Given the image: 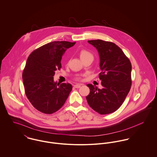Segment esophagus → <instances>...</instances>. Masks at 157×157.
<instances>
[{
	"label": "esophagus",
	"instance_id": "1",
	"mask_svg": "<svg viewBox=\"0 0 157 157\" xmlns=\"http://www.w3.org/2000/svg\"><path fill=\"white\" fill-rule=\"evenodd\" d=\"M81 86H82V84H76V85H74V88H79L81 87Z\"/></svg>",
	"mask_w": 157,
	"mask_h": 157
}]
</instances>
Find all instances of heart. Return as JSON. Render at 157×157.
<instances>
[{"instance_id":"b5f03b06","label":"heart","mask_w":157,"mask_h":157,"mask_svg":"<svg viewBox=\"0 0 157 157\" xmlns=\"http://www.w3.org/2000/svg\"><path fill=\"white\" fill-rule=\"evenodd\" d=\"M80 57L82 60H83L85 59H86V58H88V57L93 58V56L89 51L83 49V50H82L80 52Z\"/></svg>"}]
</instances>
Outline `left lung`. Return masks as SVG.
Listing matches in <instances>:
<instances>
[{
  "label": "left lung",
  "mask_w": 157,
  "mask_h": 157,
  "mask_svg": "<svg viewBox=\"0 0 157 157\" xmlns=\"http://www.w3.org/2000/svg\"><path fill=\"white\" fill-rule=\"evenodd\" d=\"M99 55V78L102 89L88 84L90 93L86 100L90 107L100 114L117 111L123 104L131 86L132 65L123 51L115 44L101 40H88Z\"/></svg>",
  "instance_id": "left-lung-1"
}]
</instances>
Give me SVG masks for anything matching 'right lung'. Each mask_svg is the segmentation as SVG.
I'll return each mask as SVG.
<instances>
[{"instance_id":"1","label":"right lung","mask_w":157,"mask_h":157,"mask_svg":"<svg viewBox=\"0 0 157 157\" xmlns=\"http://www.w3.org/2000/svg\"><path fill=\"white\" fill-rule=\"evenodd\" d=\"M75 44L52 42L29 56L23 72V82L28 99L38 111L51 114L65 104L72 86L69 83L60 85L54 81L53 77L55 71L62 67L63 55Z\"/></svg>"}]
</instances>
